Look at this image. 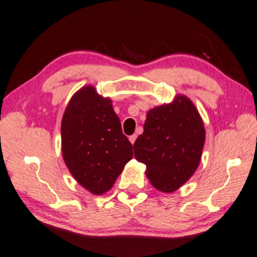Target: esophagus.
I'll return each instance as SVG.
<instances>
[{"mask_svg": "<svg viewBox=\"0 0 257 257\" xmlns=\"http://www.w3.org/2000/svg\"><path fill=\"white\" fill-rule=\"evenodd\" d=\"M136 139H137V135H136V134H134V135H132V136H129V141H130V143H132V144H134V143H135V141H136Z\"/></svg>", "mask_w": 257, "mask_h": 257, "instance_id": "1", "label": "esophagus"}]
</instances>
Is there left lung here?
I'll return each instance as SVG.
<instances>
[{
    "label": "left lung",
    "mask_w": 257,
    "mask_h": 257,
    "mask_svg": "<svg viewBox=\"0 0 257 257\" xmlns=\"http://www.w3.org/2000/svg\"><path fill=\"white\" fill-rule=\"evenodd\" d=\"M204 141V123L196 107L185 95H178L171 104L149 110L134 152L147 165L151 185L163 193H173L197 170Z\"/></svg>",
    "instance_id": "1"
}]
</instances>
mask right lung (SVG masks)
Masks as SVG:
<instances>
[{
    "label": "right lung",
    "mask_w": 257,
    "mask_h": 257,
    "mask_svg": "<svg viewBox=\"0 0 257 257\" xmlns=\"http://www.w3.org/2000/svg\"><path fill=\"white\" fill-rule=\"evenodd\" d=\"M64 163L80 186L94 195L112 188L133 158L112 100L84 86L72 95L61 124Z\"/></svg>",
    "instance_id": "add662e5"
}]
</instances>
